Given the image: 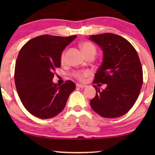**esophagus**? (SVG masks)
<instances>
[{
    "label": "esophagus",
    "instance_id": "esophagus-1",
    "mask_svg": "<svg viewBox=\"0 0 155 155\" xmlns=\"http://www.w3.org/2000/svg\"><path fill=\"white\" fill-rule=\"evenodd\" d=\"M76 87L78 88H81V89H83L85 87V85H84V84H76Z\"/></svg>",
    "mask_w": 155,
    "mask_h": 155
}]
</instances>
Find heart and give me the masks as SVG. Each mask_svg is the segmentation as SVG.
<instances>
[{"instance_id":"1","label":"heart","mask_w":155,"mask_h":155,"mask_svg":"<svg viewBox=\"0 0 155 155\" xmlns=\"http://www.w3.org/2000/svg\"><path fill=\"white\" fill-rule=\"evenodd\" d=\"M80 48L82 51V52L84 53V54L85 55V56H88L91 54H96V48L94 44L91 43L90 41H84L83 43L80 44ZM65 51H63L62 55H61V61H63L65 58ZM90 74V71H82V72H76V73H74V76L76 78H78V80H83L84 78H86L87 76H88Z\"/></svg>"}]
</instances>
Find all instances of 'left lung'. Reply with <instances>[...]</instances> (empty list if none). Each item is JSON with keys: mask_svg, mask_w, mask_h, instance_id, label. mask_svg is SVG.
Segmentation results:
<instances>
[{"mask_svg": "<svg viewBox=\"0 0 155 155\" xmlns=\"http://www.w3.org/2000/svg\"><path fill=\"white\" fill-rule=\"evenodd\" d=\"M103 52L102 63L95 73L94 83L105 89H96L90 100L92 109L104 118L126 114L136 101L143 84V68L135 48L128 40L111 33L91 35Z\"/></svg>", "mask_w": 155, "mask_h": 155, "instance_id": "obj_1", "label": "left lung"}]
</instances>
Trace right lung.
Segmentation results:
<instances>
[{"instance_id": "obj_1", "label": "right lung", "mask_w": 155, "mask_h": 155, "mask_svg": "<svg viewBox=\"0 0 155 155\" xmlns=\"http://www.w3.org/2000/svg\"><path fill=\"white\" fill-rule=\"evenodd\" d=\"M77 36L41 35L27 41L19 52L15 83L22 104L36 117L47 119L63 111L75 84L54 83V71L61 65V55Z\"/></svg>"}]
</instances>
